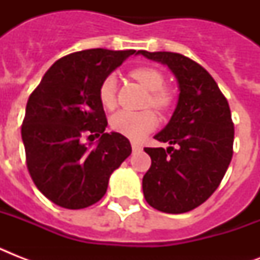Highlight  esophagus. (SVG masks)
Returning <instances> with one entry per match:
<instances>
[{"mask_svg": "<svg viewBox=\"0 0 260 260\" xmlns=\"http://www.w3.org/2000/svg\"><path fill=\"white\" fill-rule=\"evenodd\" d=\"M131 146H132V150H134V151H139L140 148H142V146H140V144H139V143H136V142L131 143Z\"/></svg>", "mask_w": 260, "mask_h": 260, "instance_id": "obj_1", "label": "esophagus"}]
</instances>
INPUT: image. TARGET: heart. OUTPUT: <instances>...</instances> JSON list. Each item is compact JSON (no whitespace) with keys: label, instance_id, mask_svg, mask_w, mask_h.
Here are the masks:
<instances>
[{"label":"heart","instance_id":"b5f03b06","mask_svg":"<svg viewBox=\"0 0 260 260\" xmlns=\"http://www.w3.org/2000/svg\"><path fill=\"white\" fill-rule=\"evenodd\" d=\"M131 77L136 79L144 89L151 91L147 105L156 110H166L173 104V94L165 87V77L158 69L150 66L136 67L131 71ZM98 98L104 108L112 109L116 104V78L108 75L98 87ZM156 117L151 110L129 112L118 110L110 117V128L117 134L132 140H140L156 126Z\"/></svg>","mask_w":260,"mask_h":260}]
</instances>
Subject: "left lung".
<instances>
[{
  "label": "left lung",
  "instance_id": "8db88e82",
  "mask_svg": "<svg viewBox=\"0 0 260 260\" xmlns=\"http://www.w3.org/2000/svg\"><path fill=\"white\" fill-rule=\"evenodd\" d=\"M138 54L166 64L179 87L170 121L155 135L171 146L144 148L151 167L143 177V193L155 209L185 213L214 193L230 166L235 135L230 105L212 75L197 62L165 51Z\"/></svg>",
  "mask_w": 260,
  "mask_h": 260
}]
</instances>
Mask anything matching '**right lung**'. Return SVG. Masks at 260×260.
<instances>
[{
	"label": "right lung",
	"instance_id": "add662e5",
	"mask_svg": "<svg viewBox=\"0 0 260 260\" xmlns=\"http://www.w3.org/2000/svg\"><path fill=\"white\" fill-rule=\"evenodd\" d=\"M135 52L93 48L66 55L29 95L21 126L26 167L36 187L56 205L83 209L100 201L112 173L132 152L125 136L105 132L98 87ZM83 134L102 138L91 147L80 142Z\"/></svg>",
	"mask_w": 260,
	"mask_h": 260
}]
</instances>
